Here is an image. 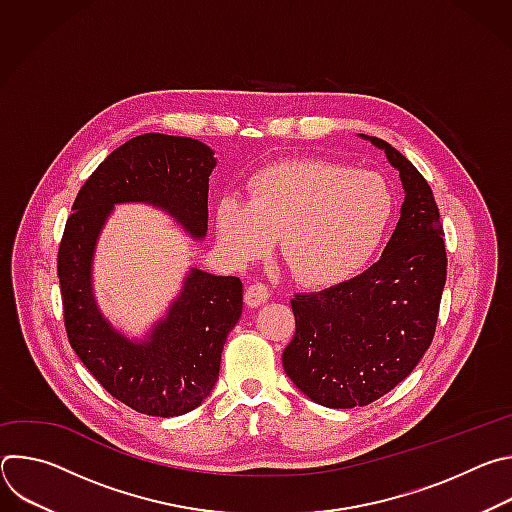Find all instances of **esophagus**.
I'll list each match as a JSON object with an SVG mask.
<instances>
[{
    "mask_svg": "<svg viewBox=\"0 0 512 512\" xmlns=\"http://www.w3.org/2000/svg\"><path fill=\"white\" fill-rule=\"evenodd\" d=\"M269 298H271V291H269V287L263 285V283H251V285L247 287V291H245V302H247V306H251V308H257V306L265 304Z\"/></svg>",
    "mask_w": 512,
    "mask_h": 512,
    "instance_id": "obj_1",
    "label": "esophagus"
}]
</instances>
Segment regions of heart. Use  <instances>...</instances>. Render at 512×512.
<instances>
[{
  "mask_svg": "<svg viewBox=\"0 0 512 512\" xmlns=\"http://www.w3.org/2000/svg\"><path fill=\"white\" fill-rule=\"evenodd\" d=\"M247 202L227 194L214 225L227 257L249 265L275 239L298 279L328 285L346 279L379 245L393 196L377 172L294 160L263 168L247 184Z\"/></svg>",
  "mask_w": 512,
  "mask_h": 512,
  "instance_id": "heart-1",
  "label": "heart"
}]
</instances>
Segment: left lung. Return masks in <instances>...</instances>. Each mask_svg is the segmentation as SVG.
I'll use <instances>...</instances> for the list:
<instances>
[{"label":"left lung","instance_id":"1","mask_svg":"<svg viewBox=\"0 0 512 512\" xmlns=\"http://www.w3.org/2000/svg\"><path fill=\"white\" fill-rule=\"evenodd\" d=\"M358 135L399 172L405 190L399 223L367 271L291 300L296 334L281 356L291 383L332 409L369 405L411 375L433 340L448 271L429 184L393 145Z\"/></svg>","mask_w":512,"mask_h":512}]
</instances>
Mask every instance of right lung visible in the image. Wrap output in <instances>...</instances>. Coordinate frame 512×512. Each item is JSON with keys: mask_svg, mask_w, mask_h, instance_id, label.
Segmentation results:
<instances>
[{"mask_svg": "<svg viewBox=\"0 0 512 512\" xmlns=\"http://www.w3.org/2000/svg\"><path fill=\"white\" fill-rule=\"evenodd\" d=\"M214 166V152L192 137L143 133L125 141L79 190L58 247L72 350L103 389L152 417L184 415L212 393L227 334L243 314V283L190 267L166 314L143 338H129L97 304L95 251L115 206L129 202L160 208L202 241Z\"/></svg>", "mask_w": 512, "mask_h": 512, "instance_id": "1", "label": "right lung"}]
</instances>
